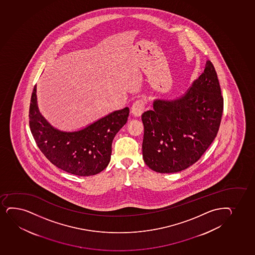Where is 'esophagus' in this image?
Listing matches in <instances>:
<instances>
[{"label": "esophagus", "mask_w": 255, "mask_h": 255, "mask_svg": "<svg viewBox=\"0 0 255 255\" xmlns=\"http://www.w3.org/2000/svg\"><path fill=\"white\" fill-rule=\"evenodd\" d=\"M144 107H145V102L143 100H137L132 106L131 112L132 115H134V117H140L144 111Z\"/></svg>", "instance_id": "obj_1"}]
</instances>
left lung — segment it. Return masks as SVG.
Returning <instances> with one entry per match:
<instances>
[{
  "label": "left lung",
  "instance_id": "obj_1",
  "mask_svg": "<svg viewBox=\"0 0 255 255\" xmlns=\"http://www.w3.org/2000/svg\"><path fill=\"white\" fill-rule=\"evenodd\" d=\"M224 100L211 61L184 95L155 100L142 114L143 158L155 172H180L193 165L217 136Z\"/></svg>",
  "mask_w": 255,
  "mask_h": 255
}]
</instances>
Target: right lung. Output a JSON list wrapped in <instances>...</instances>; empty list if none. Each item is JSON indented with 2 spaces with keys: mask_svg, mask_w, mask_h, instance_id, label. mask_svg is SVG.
<instances>
[{
  "mask_svg": "<svg viewBox=\"0 0 255 255\" xmlns=\"http://www.w3.org/2000/svg\"><path fill=\"white\" fill-rule=\"evenodd\" d=\"M128 115L126 107L79 131L63 132L39 112L35 86L29 105V128L39 149L56 167L75 175L91 176L108 166L112 141L126 124Z\"/></svg>",
  "mask_w": 255,
  "mask_h": 255,
  "instance_id": "1",
  "label": "right lung"
}]
</instances>
